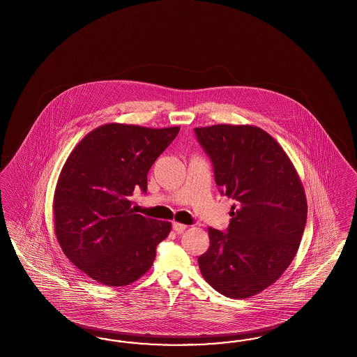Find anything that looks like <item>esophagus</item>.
<instances>
[{
    "mask_svg": "<svg viewBox=\"0 0 357 357\" xmlns=\"http://www.w3.org/2000/svg\"><path fill=\"white\" fill-rule=\"evenodd\" d=\"M187 227L181 222H173V230L176 234H182Z\"/></svg>",
    "mask_w": 357,
    "mask_h": 357,
    "instance_id": "1",
    "label": "esophagus"
}]
</instances>
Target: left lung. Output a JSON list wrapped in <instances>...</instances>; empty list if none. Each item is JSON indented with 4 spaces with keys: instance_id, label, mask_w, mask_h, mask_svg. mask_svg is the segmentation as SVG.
I'll return each instance as SVG.
<instances>
[{
    "instance_id": "8db88e82",
    "label": "left lung",
    "mask_w": 357,
    "mask_h": 357,
    "mask_svg": "<svg viewBox=\"0 0 357 357\" xmlns=\"http://www.w3.org/2000/svg\"><path fill=\"white\" fill-rule=\"evenodd\" d=\"M195 135L213 165L220 194L236 202L227 233L209 227V249L199 257V268L227 297L258 294L298 250L307 216L303 184L266 130L217 124L195 128Z\"/></svg>"
}]
</instances>
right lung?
Wrapping results in <instances>:
<instances>
[{
	"label": "right lung",
	"instance_id": "obj_1",
	"mask_svg": "<svg viewBox=\"0 0 357 357\" xmlns=\"http://www.w3.org/2000/svg\"><path fill=\"white\" fill-rule=\"evenodd\" d=\"M178 132L105 124L68 157L54 191V233L66 258L89 278L123 287L151 268L172 224L135 213L130 197L136 188L146 192L151 165Z\"/></svg>",
	"mask_w": 357,
	"mask_h": 357
}]
</instances>
